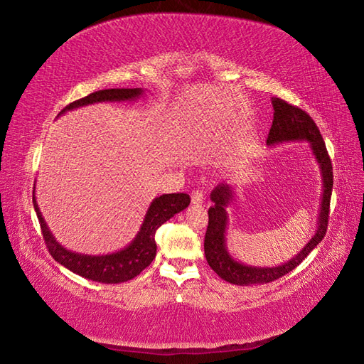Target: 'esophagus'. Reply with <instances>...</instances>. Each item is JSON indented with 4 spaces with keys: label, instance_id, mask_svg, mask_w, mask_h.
I'll list each match as a JSON object with an SVG mask.
<instances>
[{
    "label": "esophagus",
    "instance_id": "1",
    "mask_svg": "<svg viewBox=\"0 0 364 364\" xmlns=\"http://www.w3.org/2000/svg\"><path fill=\"white\" fill-rule=\"evenodd\" d=\"M191 203L193 206H200L203 203V192L201 191H192L191 193Z\"/></svg>",
    "mask_w": 364,
    "mask_h": 364
}]
</instances>
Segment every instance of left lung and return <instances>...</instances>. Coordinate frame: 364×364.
I'll list each match as a JSON object with an SVG mask.
<instances>
[{
  "instance_id": "obj_1",
  "label": "left lung",
  "mask_w": 364,
  "mask_h": 364,
  "mask_svg": "<svg viewBox=\"0 0 364 364\" xmlns=\"http://www.w3.org/2000/svg\"><path fill=\"white\" fill-rule=\"evenodd\" d=\"M273 104V125L269 129L267 146L273 147L287 142H309L311 155L319 166L321 180H323V193H321V205L318 214V223L315 234L304 245V248L296 252L290 260L274 267H257L248 265L234 259L226 245L228 230V208L235 201V186L231 183H220L210 192V200L214 205L209 208V223L205 235V256L209 267L220 276L223 281L234 285H260L273 282L276 279L290 273L301 262L315 250L318 243L324 239L327 231L328 205H331L333 173L332 163L327 155L326 144L318 130L314 119L301 108L287 104L279 97H272Z\"/></svg>"
}]
</instances>
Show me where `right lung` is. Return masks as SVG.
Here are the masks:
<instances>
[{
  "mask_svg": "<svg viewBox=\"0 0 364 364\" xmlns=\"http://www.w3.org/2000/svg\"><path fill=\"white\" fill-rule=\"evenodd\" d=\"M144 95L142 88H109L91 92L87 97H82L75 102L65 107L58 116L65 114L71 109L100 104V102H130L136 100ZM33 209H36L38 222L43 232V239L50 256L63 265L70 272L79 274L90 281L102 284H122L136 277L144 268H147L151 260L156 256L155 232L159 226L166 223L168 218L181 213L189 206L191 198L188 193H164L151 200L150 206L144 215L142 225L133 240L119 251L109 252V255H85V252H75L65 248L58 242L54 234L48 228L36 198V186H33L32 196Z\"/></svg>",
  "mask_w": 364,
  "mask_h": 364,
  "instance_id": "add662e5",
  "label": "right lung"
}]
</instances>
